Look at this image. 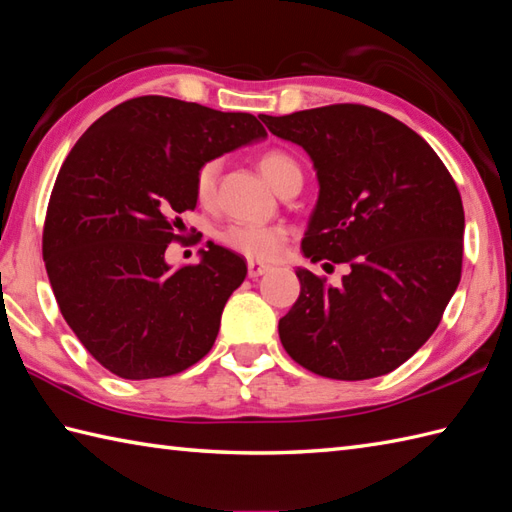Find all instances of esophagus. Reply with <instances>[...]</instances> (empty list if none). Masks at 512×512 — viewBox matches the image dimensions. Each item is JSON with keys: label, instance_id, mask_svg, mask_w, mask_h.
<instances>
[{"label": "esophagus", "instance_id": "obj_1", "mask_svg": "<svg viewBox=\"0 0 512 512\" xmlns=\"http://www.w3.org/2000/svg\"><path fill=\"white\" fill-rule=\"evenodd\" d=\"M269 269H271L269 265L256 263V260H249V263H247V274H249V278H258V276H263V274H267Z\"/></svg>", "mask_w": 512, "mask_h": 512}]
</instances>
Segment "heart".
Listing matches in <instances>:
<instances>
[{
  "label": "heart",
  "mask_w": 512,
  "mask_h": 512,
  "mask_svg": "<svg viewBox=\"0 0 512 512\" xmlns=\"http://www.w3.org/2000/svg\"><path fill=\"white\" fill-rule=\"evenodd\" d=\"M260 173L265 175L276 190L293 175H300V166L285 151L271 149L260 155L258 160ZM217 162L201 164L195 175V195L199 203H210L214 199V186H217ZM219 241L223 247L241 254L249 260H274L287 241V230L282 225L269 223H230L219 232Z\"/></svg>",
  "instance_id": "obj_1"
}]
</instances>
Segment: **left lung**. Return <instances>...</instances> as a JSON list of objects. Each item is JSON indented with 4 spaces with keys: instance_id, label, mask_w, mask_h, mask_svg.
<instances>
[{
    "instance_id": "left-lung-1",
    "label": "left lung",
    "mask_w": 512,
    "mask_h": 512,
    "mask_svg": "<svg viewBox=\"0 0 512 512\" xmlns=\"http://www.w3.org/2000/svg\"><path fill=\"white\" fill-rule=\"evenodd\" d=\"M260 120L300 144L317 170L304 256L350 265L339 287L295 271L300 298L278 322L282 346L326 379L392 372L436 331L458 289L464 210L456 181L416 131L379 109L342 102Z\"/></svg>"
}]
</instances>
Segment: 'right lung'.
Listing matches in <instances>:
<instances>
[{"mask_svg": "<svg viewBox=\"0 0 512 512\" xmlns=\"http://www.w3.org/2000/svg\"><path fill=\"white\" fill-rule=\"evenodd\" d=\"M265 135L252 113L140 96L74 144L50 195L43 260L65 322L102 368L160 379L208 355L245 260L214 243L179 269L164 254L181 238L179 214L197 208L201 164Z\"/></svg>", "mask_w": 512, "mask_h": 512, "instance_id": "1", "label": "right lung"}]
</instances>
